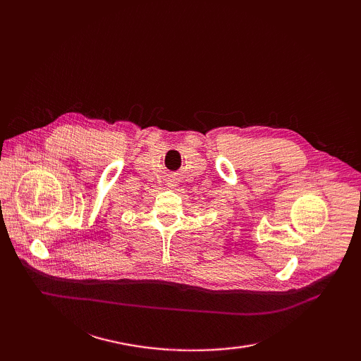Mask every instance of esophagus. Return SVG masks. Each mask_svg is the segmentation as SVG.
Segmentation results:
<instances>
[{"label":"esophagus","instance_id":"34e87169","mask_svg":"<svg viewBox=\"0 0 361 361\" xmlns=\"http://www.w3.org/2000/svg\"><path fill=\"white\" fill-rule=\"evenodd\" d=\"M169 183L171 185V187H174V185L178 183V179H176V178H173V179H170V180H169Z\"/></svg>","mask_w":361,"mask_h":361}]
</instances>
